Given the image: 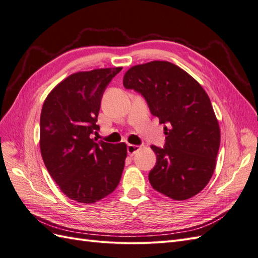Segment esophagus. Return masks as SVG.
I'll return each mask as SVG.
<instances>
[{
    "instance_id": "34e87169",
    "label": "esophagus",
    "mask_w": 258,
    "mask_h": 258,
    "mask_svg": "<svg viewBox=\"0 0 258 258\" xmlns=\"http://www.w3.org/2000/svg\"><path fill=\"white\" fill-rule=\"evenodd\" d=\"M140 148H141V146L139 145H134V144H129L128 147H127V152L129 154V156H134Z\"/></svg>"
}]
</instances>
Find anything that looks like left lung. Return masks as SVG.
<instances>
[{
    "label": "left lung",
    "mask_w": 258,
    "mask_h": 258,
    "mask_svg": "<svg viewBox=\"0 0 258 258\" xmlns=\"http://www.w3.org/2000/svg\"><path fill=\"white\" fill-rule=\"evenodd\" d=\"M122 84L141 93L166 123L165 148L151 146L157 158L148 174L153 188L177 201L196 196L213 175L221 143L206 90L183 69L158 60L131 67Z\"/></svg>",
    "instance_id": "obj_1"
}]
</instances>
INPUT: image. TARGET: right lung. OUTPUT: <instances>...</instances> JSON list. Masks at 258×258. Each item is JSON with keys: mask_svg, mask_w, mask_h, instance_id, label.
Wrapping results in <instances>:
<instances>
[{"mask_svg": "<svg viewBox=\"0 0 258 258\" xmlns=\"http://www.w3.org/2000/svg\"><path fill=\"white\" fill-rule=\"evenodd\" d=\"M121 67L73 73L46 97L41 113L42 158L60 190L80 204H95L115 190L127 157L126 143L91 139L101 99Z\"/></svg>", "mask_w": 258, "mask_h": 258, "instance_id": "add662e5", "label": "right lung"}]
</instances>
